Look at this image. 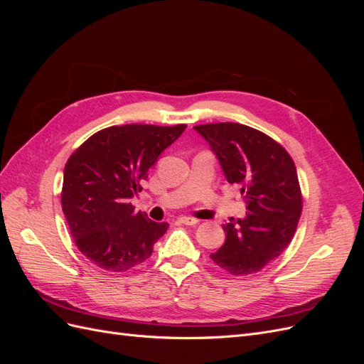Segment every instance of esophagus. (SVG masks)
<instances>
[{
  "label": "esophagus",
  "mask_w": 364,
  "mask_h": 364,
  "mask_svg": "<svg viewBox=\"0 0 364 364\" xmlns=\"http://www.w3.org/2000/svg\"><path fill=\"white\" fill-rule=\"evenodd\" d=\"M179 222L183 225H188V226H196V225H199L200 220L194 218V217H181Z\"/></svg>",
  "instance_id": "1"
}]
</instances>
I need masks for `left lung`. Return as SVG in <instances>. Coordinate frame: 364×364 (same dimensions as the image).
Masks as SVG:
<instances>
[{
  "label": "left lung",
  "mask_w": 364,
  "mask_h": 364,
  "mask_svg": "<svg viewBox=\"0 0 364 364\" xmlns=\"http://www.w3.org/2000/svg\"><path fill=\"white\" fill-rule=\"evenodd\" d=\"M215 155L229 183L245 194L247 213L223 225L225 245L211 259L230 274L267 266L290 245L302 213L294 162L277 141L238 123L196 126Z\"/></svg>",
  "instance_id": "1"
}]
</instances>
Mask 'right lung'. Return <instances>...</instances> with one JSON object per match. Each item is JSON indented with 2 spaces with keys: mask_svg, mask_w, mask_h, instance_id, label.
<instances>
[{
  "mask_svg": "<svg viewBox=\"0 0 364 364\" xmlns=\"http://www.w3.org/2000/svg\"><path fill=\"white\" fill-rule=\"evenodd\" d=\"M185 124L114 126L97 132L70 156L63 171L62 209L75 246L95 266L126 272L150 258L167 232L135 213L130 199L161 153L178 139Z\"/></svg>",
  "mask_w": 364,
  "mask_h": 364,
  "instance_id": "right-lung-1",
  "label": "right lung"
}]
</instances>
